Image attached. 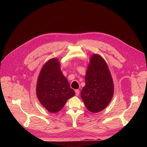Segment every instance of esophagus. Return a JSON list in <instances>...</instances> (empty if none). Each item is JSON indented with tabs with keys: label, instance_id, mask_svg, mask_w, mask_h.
<instances>
[{
	"label": "esophagus",
	"instance_id": "obj_1",
	"mask_svg": "<svg viewBox=\"0 0 147 147\" xmlns=\"http://www.w3.org/2000/svg\"><path fill=\"white\" fill-rule=\"evenodd\" d=\"M75 94H76V96H78L80 94V90H75Z\"/></svg>",
	"mask_w": 147,
	"mask_h": 147
}]
</instances>
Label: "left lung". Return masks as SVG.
<instances>
[{
  "label": "left lung",
  "mask_w": 147,
  "mask_h": 147,
  "mask_svg": "<svg viewBox=\"0 0 147 147\" xmlns=\"http://www.w3.org/2000/svg\"><path fill=\"white\" fill-rule=\"evenodd\" d=\"M113 82L105 60L97 54L90 59L85 75V86L80 92L87 109L92 113L104 110L112 99Z\"/></svg>",
  "instance_id": "left-lung-1"
}]
</instances>
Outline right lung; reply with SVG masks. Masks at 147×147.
Wrapping results in <instances>:
<instances>
[{
	"instance_id": "obj_1",
	"label": "right lung",
	"mask_w": 147,
	"mask_h": 147,
	"mask_svg": "<svg viewBox=\"0 0 147 147\" xmlns=\"http://www.w3.org/2000/svg\"><path fill=\"white\" fill-rule=\"evenodd\" d=\"M36 94L41 104L51 113L60 111L67 100L75 94L61 72L57 58L43 65L37 80Z\"/></svg>"
}]
</instances>
